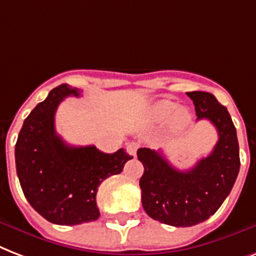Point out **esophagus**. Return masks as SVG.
I'll use <instances>...</instances> for the list:
<instances>
[{
    "mask_svg": "<svg viewBox=\"0 0 256 256\" xmlns=\"http://www.w3.org/2000/svg\"><path fill=\"white\" fill-rule=\"evenodd\" d=\"M138 142H128V144H126V152H128V155L136 156V152H138Z\"/></svg>",
    "mask_w": 256,
    "mask_h": 256,
    "instance_id": "1",
    "label": "esophagus"
}]
</instances>
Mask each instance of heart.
<instances>
[{
  "label": "heart",
  "instance_id": "heart-1",
  "mask_svg": "<svg viewBox=\"0 0 256 256\" xmlns=\"http://www.w3.org/2000/svg\"><path fill=\"white\" fill-rule=\"evenodd\" d=\"M150 114L152 120L156 122H167L172 118L171 124L175 130H183L191 122L190 112L184 108L179 110V106L170 100L156 102L155 106H152L150 108Z\"/></svg>",
  "mask_w": 256,
  "mask_h": 256
}]
</instances>
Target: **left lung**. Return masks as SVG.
Masks as SVG:
<instances>
[{"mask_svg": "<svg viewBox=\"0 0 256 256\" xmlns=\"http://www.w3.org/2000/svg\"><path fill=\"white\" fill-rule=\"evenodd\" d=\"M198 120L207 118L219 134L216 146L195 167L179 171L160 150L138 148L144 166L140 179L142 208L152 219L175 227H191L207 220L230 195L239 174L236 130L224 106L208 92H188Z\"/></svg>", "mask_w": 256, "mask_h": 256, "instance_id": "1", "label": "left lung"}]
</instances>
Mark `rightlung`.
<instances>
[{
    "mask_svg": "<svg viewBox=\"0 0 256 256\" xmlns=\"http://www.w3.org/2000/svg\"><path fill=\"white\" fill-rule=\"evenodd\" d=\"M68 96L78 97L80 90L62 84L49 92L25 118L14 150L26 200L48 222L60 226L97 220L98 186L132 159L122 148L104 154L94 146H68L54 130L57 106Z\"/></svg>",
    "mask_w": 256,
    "mask_h": 256,
    "instance_id": "obj_1",
    "label": "right lung"
}]
</instances>
